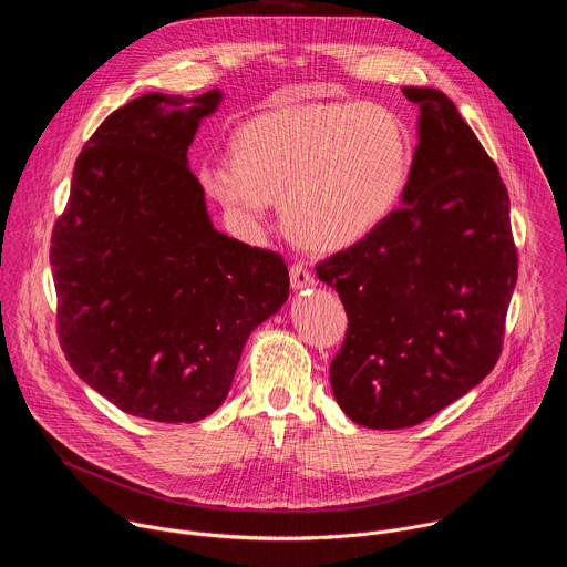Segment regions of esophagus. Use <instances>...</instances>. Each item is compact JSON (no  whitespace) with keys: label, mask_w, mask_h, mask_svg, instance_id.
<instances>
[{"label":"esophagus","mask_w":567,"mask_h":567,"mask_svg":"<svg viewBox=\"0 0 567 567\" xmlns=\"http://www.w3.org/2000/svg\"><path fill=\"white\" fill-rule=\"evenodd\" d=\"M289 278H291V289H293V291H302V289L313 287V276H311V274L307 271V267L300 265V262H296V265L291 267Z\"/></svg>","instance_id":"1"}]
</instances>
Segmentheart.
<instances>
[{
    "label": "heart",
    "mask_w": 567,
    "mask_h": 567,
    "mask_svg": "<svg viewBox=\"0 0 567 567\" xmlns=\"http://www.w3.org/2000/svg\"><path fill=\"white\" fill-rule=\"evenodd\" d=\"M233 156L199 168L204 190L260 226L276 197L287 230L311 251H341L374 233L411 177V134L388 107L359 101L285 105L235 132Z\"/></svg>",
    "instance_id": "1"
}]
</instances>
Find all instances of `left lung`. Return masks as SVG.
<instances>
[{
  "label": "left lung",
  "instance_id": "obj_1",
  "mask_svg": "<svg viewBox=\"0 0 567 567\" xmlns=\"http://www.w3.org/2000/svg\"><path fill=\"white\" fill-rule=\"evenodd\" d=\"M403 96L420 118L401 206L316 267L348 311L330 365L334 396L374 431L422 424L494 370L518 276L496 164L446 94Z\"/></svg>",
  "mask_w": 567,
  "mask_h": 567
}]
</instances>
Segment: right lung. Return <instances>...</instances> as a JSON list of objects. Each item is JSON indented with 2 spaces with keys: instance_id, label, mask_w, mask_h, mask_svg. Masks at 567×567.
Segmentation results:
<instances>
[{
  "instance_id": "obj_1",
  "label": "right lung",
  "mask_w": 567,
  "mask_h": 567,
  "mask_svg": "<svg viewBox=\"0 0 567 567\" xmlns=\"http://www.w3.org/2000/svg\"><path fill=\"white\" fill-rule=\"evenodd\" d=\"M224 94H143L80 152L51 237L62 352L127 415L215 413L251 332L289 298L274 251L219 233L188 147Z\"/></svg>"
}]
</instances>
